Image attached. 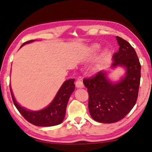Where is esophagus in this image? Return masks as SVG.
I'll list each match as a JSON object with an SVG mask.
<instances>
[{"label": "esophagus", "instance_id": "obj_1", "mask_svg": "<svg viewBox=\"0 0 152 152\" xmlns=\"http://www.w3.org/2000/svg\"><path fill=\"white\" fill-rule=\"evenodd\" d=\"M76 87L78 88H83L84 87L83 80L80 78L77 79V80L76 82Z\"/></svg>", "mask_w": 152, "mask_h": 152}]
</instances>
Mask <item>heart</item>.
Instances as JSON below:
<instances>
[{
  "instance_id": "heart-1",
  "label": "heart",
  "mask_w": 152,
  "mask_h": 152,
  "mask_svg": "<svg viewBox=\"0 0 152 152\" xmlns=\"http://www.w3.org/2000/svg\"><path fill=\"white\" fill-rule=\"evenodd\" d=\"M100 48L101 47L99 44H93L89 48V53L91 55H94V54H96L99 51Z\"/></svg>"
}]
</instances>
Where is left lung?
Wrapping results in <instances>:
<instances>
[{
    "mask_svg": "<svg viewBox=\"0 0 152 152\" xmlns=\"http://www.w3.org/2000/svg\"><path fill=\"white\" fill-rule=\"evenodd\" d=\"M119 50L113 55L112 67L121 65L126 68V76L119 83H113L100 71L83 79L89 94L88 107L95 121L115 123L124 119L137 102L141 80V64L137 54L129 43L118 36Z\"/></svg>",
    "mask_w": 152,
    "mask_h": 152,
    "instance_id": "left-lung-1",
    "label": "left lung"
}]
</instances>
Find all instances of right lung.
<instances>
[{
	"label": "right lung",
	"instance_id": "right-lung-1",
	"mask_svg": "<svg viewBox=\"0 0 152 152\" xmlns=\"http://www.w3.org/2000/svg\"><path fill=\"white\" fill-rule=\"evenodd\" d=\"M33 41L24 42L21 46ZM74 80V79H69L65 81L53 101L46 108L39 111L27 110L20 106L15 100L10 85V88L13 104L26 121L36 126H53L61 124L65 118L67 102L72 92L75 89Z\"/></svg>",
	"mask_w": 152,
	"mask_h": 152
}]
</instances>
